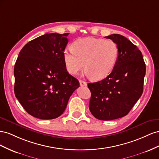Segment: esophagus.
<instances>
[{
	"label": "esophagus",
	"instance_id": "1",
	"mask_svg": "<svg viewBox=\"0 0 159 159\" xmlns=\"http://www.w3.org/2000/svg\"><path fill=\"white\" fill-rule=\"evenodd\" d=\"M79 83H80V85L81 86V87H84V86H87V83H86L85 81L82 80H79Z\"/></svg>",
	"mask_w": 159,
	"mask_h": 159
}]
</instances>
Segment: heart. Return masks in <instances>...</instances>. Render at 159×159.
<instances>
[{
	"mask_svg": "<svg viewBox=\"0 0 159 159\" xmlns=\"http://www.w3.org/2000/svg\"><path fill=\"white\" fill-rule=\"evenodd\" d=\"M72 48H66L63 58L67 70L76 75L84 65L86 73L94 80L105 79L114 69L119 47L111 40L84 38L77 40Z\"/></svg>",
	"mask_w": 159,
	"mask_h": 159,
	"instance_id": "heart-1",
	"label": "heart"
}]
</instances>
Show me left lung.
<instances>
[{
  "mask_svg": "<svg viewBox=\"0 0 159 159\" xmlns=\"http://www.w3.org/2000/svg\"><path fill=\"white\" fill-rule=\"evenodd\" d=\"M105 38L116 43L119 57L109 75L88 84L89 109L97 119L111 120L126 116L141 97L146 66L141 52L126 37L113 34Z\"/></svg>",
  "mask_w": 159,
  "mask_h": 159,
  "instance_id": "1",
  "label": "left lung"
}]
</instances>
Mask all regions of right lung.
<instances>
[{"label": "right lung", "mask_w": 159, "mask_h": 159, "mask_svg": "<svg viewBox=\"0 0 159 159\" xmlns=\"http://www.w3.org/2000/svg\"><path fill=\"white\" fill-rule=\"evenodd\" d=\"M69 34H45L30 40L19 52L14 68L15 94L34 117L48 120L61 116L79 87L63 58Z\"/></svg>", "instance_id": "obj_1"}]
</instances>
